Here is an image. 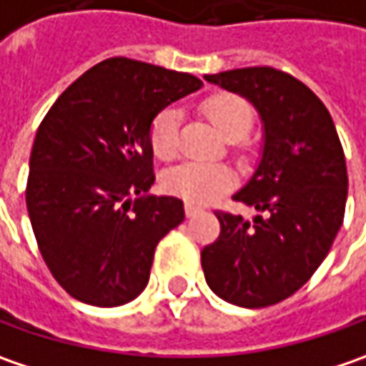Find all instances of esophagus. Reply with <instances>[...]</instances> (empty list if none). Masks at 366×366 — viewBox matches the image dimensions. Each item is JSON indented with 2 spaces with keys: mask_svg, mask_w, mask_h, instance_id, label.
Masks as SVG:
<instances>
[{
  "mask_svg": "<svg viewBox=\"0 0 366 366\" xmlns=\"http://www.w3.org/2000/svg\"><path fill=\"white\" fill-rule=\"evenodd\" d=\"M184 211H186V214H188V217H194V214L200 213L202 209H200L199 204H192V202H186V204H184Z\"/></svg>",
  "mask_w": 366,
  "mask_h": 366,
  "instance_id": "obj_1",
  "label": "esophagus"
}]
</instances>
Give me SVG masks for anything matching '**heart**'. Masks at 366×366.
I'll use <instances>...</instances> for the list:
<instances>
[{
	"label": "heart",
	"mask_w": 366,
	"mask_h": 366,
	"mask_svg": "<svg viewBox=\"0 0 366 366\" xmlns=\"http://www.w3.org/2000/svg\"><path fill=\"white\" fill-rule=\"evenodd\" d=\"M204 114L211 119L217 131L229 141H237L247 135L252 127V110L242 98L233 94H219L209 98L202 106ZM180 137V110L174 106L164 108L152 122L153 153L159 159H172L178 152ZM233 182V174L227 166L204 164V162H182L169 167L164 174V186L169 192L190 202H211L223 194Z\"/></svg>",
	"instance_id": "heart-1"
}]
</instances>
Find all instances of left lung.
I'll return each instance as SVG.
<instances>
[{
    "mask_svg": "<svg viewBox=\"0 0 366 366\" xmlns=\"http://www.w3.org/2000/svg\"><path fill=\"white\" fill-rule=\"evenodd\" d=\"M252 104L262 122L254 174L235 194L252 207L214 213L217 242L200 252L207 285L237 307H268L299 291L324 262L342 227L348 176L324 102L293 75L246 67L204 75Z\"/></svg>",
    "mask_w": 366,
    "mask_h": 366,
    "instance_id": "left-lung-1",
    "label": "left lung"
}]
</instances>
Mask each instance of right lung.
Returning a JSON list of instances; mask_svg holds the SVG:
<instances>
[{"label": "right lung", "mask_w": 366, "mask_h": 366, "mask_svg": "<svg viewBox=\"0 0 366 366\" xmlns=\"http://www.w3.org/2000/svg\"><path fill=\"white\" fill-rule=\"evenodd\" d=\"M202 88L190 73L124 56L75 79L40 122L26 207L56 282L81 303L119 307L149 282L153 252L184 221L155 182L153 119Z\"/></svg>", "instance_id": "obj_1"}]
</instances>
